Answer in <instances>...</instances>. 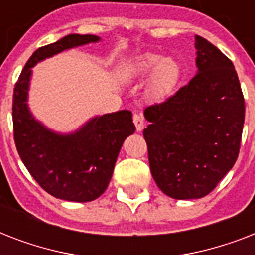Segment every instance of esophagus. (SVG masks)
Masks as SVG:
<instances>
[{"mask_svg": "<svg viewBox=\"0 0 255 255\" xmlns=\"http://www.w3.org/2000/svg\"><path fill=\"white\" fill-rule=\"evenodd\" d=\"M133 124H135L136 131L137 132L143 131V128H144L143 116L139 115V114H135V115H133Z\"/></svg>", "mask_w": 255, "mask_h": 255, "instance_id": "esophagus-1", "label": "esophagus"}]
</instances>
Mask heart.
I'll list each match as a JSON object with an SVG mask.
<instances>
[{
    "instance_id": "b5f03b06",
    "label": "heart",
    "mask_w": 255,
    "mask_h": 255,
    "mask_svg": "<svg viewBox=\"0 0 255 255\" xmlns=\"http://www.w3.org/2000/svg\"><path fill=\"white\" fill-rule=\"evenodd\" d=\"M129 75L137 79L151 77L148 82V96L152 100H164L177 91L182 69L173 58H165L160 54H144L132 63Z\"/></svg>"
}]
</instances>
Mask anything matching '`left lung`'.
<instances>
[{
    "label": "left lung",
    "mask_w": 255,
    "mask_h": 255,
    "mask_svg": "<svg viewBox=\"0 0 255 255\" xmlns=\"http://www.w3.org/2000/svg\"><path fill=\"white\" fill-rule=\"evenodd\" d=\"M194 47L193 79L144 111L151 173L161 192L176 200L201 198L217 186L237 160L245 120L232 61L200 35Z\"/></svg>",
    "instance_id": "left-lung-1"
}]
</instances>
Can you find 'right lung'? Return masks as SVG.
<instances>
[{
  "instance_id": "right-lung-1",
  "label": "right lung",
  "mask_w": 255,
  "mask_h": 255,
  "mask_svg": "<svg viewBox=\"0 0 255 255\" xmlns=\"http://www.w3.org/2000/svg\"><path fill=\"white\" fill-rule=\"evenodd\" d=\"M92 34H69L34 51L14 87V141L34 180L51 196L66 201L88 202L104 193L124 140L135 132L132 112L122 110L98 115L69 133L47 128L27 104L33 67L65 50L96 43Z\"/></svg>"
}]
</instances>
